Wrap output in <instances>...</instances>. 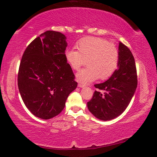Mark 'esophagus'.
I'll return each mask as SVG.
<instances>
[{
  "label": "esophagus",
  "mask_w": 157,
  "mask_h": 157,
  "mask_svg": "<svg viewBox=\"0 0 157 157\" xmlns=\"http://www.w3.org/2000/svg\"><path fill=\"white\" fill-rule=\"evenodd\" d=\"M78 86L80 88H84L85 86V85H84V84H82V83H78Z\"/></svg>",
  "instance_id": "34e87169"
}]
</instances>
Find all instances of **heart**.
I'll return each mask as SVG.
<instances>
[{
	"label": "heart",
	"instance_id": "heart-1",
	"mask_svg": "<svg viewBox=\"0 0 157 157\" xmlns=\"http://www.w3.org/2000/svg\"><path fill=\"white\" fill-rule=\"evenodd\" d=\"M78 51L68 50L65 57L71 67L78 71L89 66L76 74L77 80L88 83L99 78L107 79L114 73L119 62V52L114 44L98 37H86L78 42Z\"/></svg>",
	"mask_w": 157,
	"mask_h": 157
}]
</instances>
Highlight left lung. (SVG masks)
I'll return each mask as SVG.
<instances>
[{
	"instance_id": "left-lung-1",
	"label": "left lung",
	"mask_w": 157,
	"mask_h": 157,
	"mask_svg": "<svg viewBox=\"0 0 157 157\" xmlns=\"http://www.w3.org/2000/svg\"><path fill=\"white\" fill-rule=\"evenodd\" d=\"M119 62L118 69L105 82L94 85L104 90V94L95 90L87 102L89 111L102 121H110L118 117L127 108L137 87L135 60L131 51L119 42Z\"/></svg>"
}]
</instances>
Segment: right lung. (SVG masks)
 Listing matches in <instances>:
<instances>
[{
  "label": "right lung",
  "instance_id": "right-lung-1",
  "mask_svg": "<svg viewBox=\"0 0 157 157\" xmlns=\"http://www.w3.org/2000/svg\"><path fill=\"white\" fill-rule=\"evenodd\" d=\"M67 37L47 30L33 40L22 55L18 86L25 106L44 120L58 115L76 86L65 57Z\"/></svg>",
  "mask_w": 157,
  "mask_h": 157
}]
</instances>
